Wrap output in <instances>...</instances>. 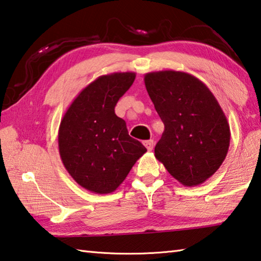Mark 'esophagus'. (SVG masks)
<instances>
[{"label":"esophagus","instance_id":"obj_1","mask_svg":"<svg viewBox=\"0 0 261 261\" xmlns=\"http://www.w3.org/2000/svg\"><path fill=\"white\" fill-rule=\"evenodd\" d=\"M144 145H145V148L148 149V151H151V150L153 149V141H152V140L145 141V142H144Z\"/></svg>","mask_w":261,"mask_h":261}]
</instances>
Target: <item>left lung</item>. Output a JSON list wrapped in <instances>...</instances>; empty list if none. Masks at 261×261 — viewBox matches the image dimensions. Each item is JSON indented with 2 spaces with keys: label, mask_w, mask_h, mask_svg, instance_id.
Masks as SVG:
<instances>
[{
  "label": "left lung",
  "mask_w": 261,
  "mask_h": 261,
  "mask_svg": "<svg viewBox=\"0 0 261 261\" xmlns=\"http://www.w3.org/2000/svg\"><path fill=\"white\" fill-rule=\"evenodd\" d=\"M144 84L165 126L154 157L184 186L204 184L229 149V123L220 104L205 84L186 72H150Z\"/></svg>",
  "instance_id": "8db88e82"
}]
</instances>
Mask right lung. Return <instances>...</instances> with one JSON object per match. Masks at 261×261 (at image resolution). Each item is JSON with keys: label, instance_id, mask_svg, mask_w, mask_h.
I'll list each match as a JSON object with an SVG mask.
<instances>
[{"label": "right lung", "instance_id": "obj_1", "mask_svg": "<svg viewBox=\"0 0 261 261\" xmlns=\"http://www.w3.org/2000/svg\"><path fill=\"white\" fill-rule=\"evenodd\" d=\"M135 76L134 72L98 76L80 91L59 125L63 165L77 185L91 193L111 194L147 152L142 143L128 135L125 120L114 113Z\"/></svg>", "mask_w": 261, "mask_h": 261}]
</instances>
